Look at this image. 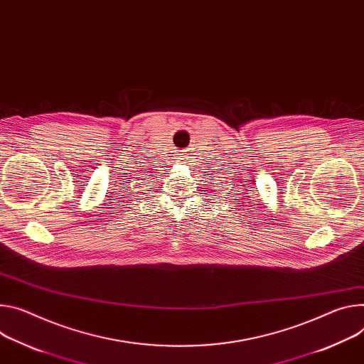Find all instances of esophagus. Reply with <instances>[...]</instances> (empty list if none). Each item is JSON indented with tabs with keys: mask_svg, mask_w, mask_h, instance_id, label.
<instances>
[{
	"mask_svg": "<svg viewBox=\"0 0 364 364\" xmlns=\"http://www.w3.org/2000/svg\"><path fill=\"white\" fill-rule=\"evenodd\" d=\"M178 159H180V162H186V161H187V156H180Z\"/></svg>",
	"mask_w": 364,
	"mask_h": 364,
	"instance_id": "1",
	"label": "esophagus"
}]
</instances>
